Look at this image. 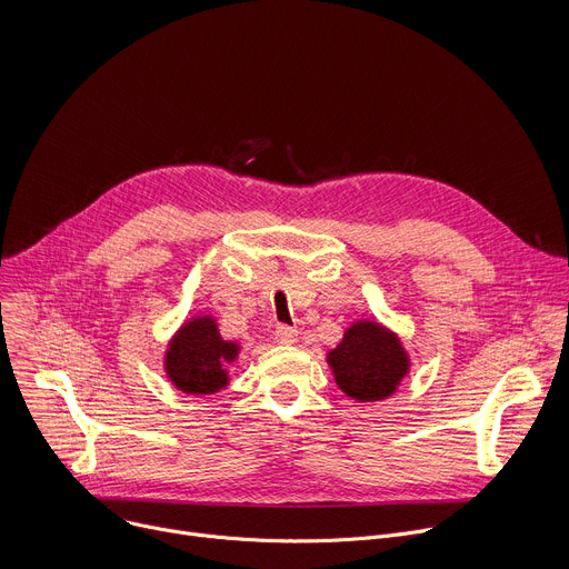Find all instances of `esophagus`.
<instances>
[{
	"label": "esophagus",
	"mask_w": 569,
	"mask_h": 569,
	"mask_svg": "<svg viewBox=\"0 0 569 569\" xmlns=\"http://www.w3.org/2000/svg\"><path fill=\"white\" fill-rule=\"evenodd\" d=\"M297 336H299V331L295 327H288V323H281V327H277V331H274V338L281 345H295Z\"/></svg>",
	"instance_id": "34e87169"
}]
</instances>
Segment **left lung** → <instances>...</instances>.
I'll return each instance as SVG.
<instances>
[{"label":"left lung","instance_id":"1","mask_svg":"<svg viewBox=\"0 0 569 569\" xmlns=\"http://www.w3.org/2000/svg\"><path fill=\"white\" fill-rule=\"evenodd\" d=\"M340 389L356 400H380L393 393L408 373L400 342L373 321H358L329 356Z\"/></svg>","mask_w":569,"mask_h":569}]
</instances>
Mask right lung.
Wrapping results in <instances>:
<instances>
[{
	"label": "right lung",
	"mask_w": 569,
	"mask_h": 569,
	"mask_svg": "<svg viewBox=\"0 0 569 569\" xmlns=\"http://www.w3.org/2000/svg\"><path fill=\"white\" fill-rule=\"evenodd\" d=\"M236 351V345L220 340L213 319L198 317L171 342L167 373L187 393H213L227 385L224 362H231Z\"/></svg>",
	"instance_id": "add662e5"
}]
</instances>
